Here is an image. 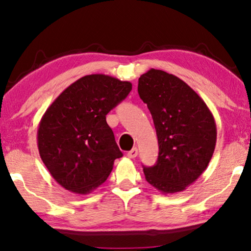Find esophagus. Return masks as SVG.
Listing matches in <instances>:
<instances>
[{
	"label": "esophagus",
	"mask_w": 251,
	"mask_h": 251,
	"mask_svg": "<svg viewBox=\"0 0 251 251\" xmlns=\"http://www.w3.org/2000/svg\"><path fill=\"white\" fill-rule=\"evenodd\" d=\"M126 155H128V157H130V159H135V157L138 155V150H137L136 147H133L131 151H129Z\"/></svg>",
	"instance_id": "obj_1"
}]
</instances>
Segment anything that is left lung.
<instances>
[{"mask_svg":"<svg viewBox=\"0 0 251 251\" xmlns=\"http://www.w3.org/2000/svg\"><path fill=\"white\" fill-rule=\"evenodd\" d=\"M138 94L152 114L159 143L153 167H144L146 180L164 194L178 193L207 169L217 128L200 96L179 77L151 68L138 80Z\"/></svg>","mask_w":251,"mask_h":251,"instance_id":"left-lung-1","label":"left lung"}]
</instances>
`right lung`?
I'll use <instances>...</instances> for the list:
<instances>
[{"instance_id": "add662e5", "label": "right lung", "mask_w": 251, "mask_h": 251, "mask_svg": "<svg viewBox=\"0 0 251 251\" xmlns=\"http://www.w3.org/2000/svg\"><path fill=\"white\" fill-rule=\"evenodd\" d=\"M132 84L105 74L78 78L54 99L41 119L37 147L58 184L88 194L107 179L115 159L123 154L106 122Z\"/></svg>"}]
</instances>
